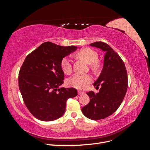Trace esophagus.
Returning a JSON list of instances; mask_svg holds the SVG:
<instances>
[{
	"mask_svg": "<svg viewBox=\"0 0 150 150\" xmlns=\"http://www.w3.org/2000/svg\"><path fill=\"white\" fill-rule=\"evenodd\" d=\"M78 94H79V95L83 94H84V91H78Z\"/></svg>",
	"mask_w": 150,
	"mask_h": 150,
	"instance_id": "obj_1",
	"label": "esophagus"
}]
</instances>
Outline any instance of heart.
<instances>
[{
  "mask_svg": "<svg viewBox=\"0 0 150 150\" xmlns=\"http://www.w3.org/2000/svg\"><path fill=\"white\" fill-rule=\"evenodd\" d=\"M76 56L83 59L88 64H89L91 69L93 71H98L100 68V64L98 61V54L91 48H84L77 52ZM61 67L64 73L69 74L71 73L72 67L71 61L69 57H64L62 59L61 62ZM93 77L89 74H76L71 76L68 79V84L72 87L79 89H84L88 88L89 84L92 82Z\"/></svg>",
  "mask_w": 150,
  "mask_h": 150,
  "instance_id": "obj_1",
  "label": "heart"
}]
</instances>
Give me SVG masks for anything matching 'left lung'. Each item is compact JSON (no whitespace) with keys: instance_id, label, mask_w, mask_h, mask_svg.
<instances>
[{"instance_id":"1","label":"left lung","mask_w":150,"mask_h":150,"mask_svg":"<svg viewBox=\"0 0 150 150\" xmlns=\"http://www.w3.org/2000/svg\"><path fill=\"white\" fill-rule=\"evenodd\" d=\"M90 46L105 52L103 70L93 84L101 88L96 94L87 93L90 101L81 111L88 118L99 120L111 116L121 105L128 88V74L122 59L108 44L100 41Z\"/></svg>"}]
</instances>
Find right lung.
<instances>
[{"label":"right lung","instance_id":"1","mask_svg":"<svg viewBox=\"0 0 150 150\" xmlns=\"http://www.w3.org/2000/svg\"><path fill=\"white\" fill-rule=\"evenodd\" d=\"M76 49L46 42L25 57L19 71V87L26 107L37 119L59 118L65 112L67 99L78 95L75 88H59L64 79L61 61Z\"/></svg>","mask_w":150,"mask_h":150}]
</instances>
